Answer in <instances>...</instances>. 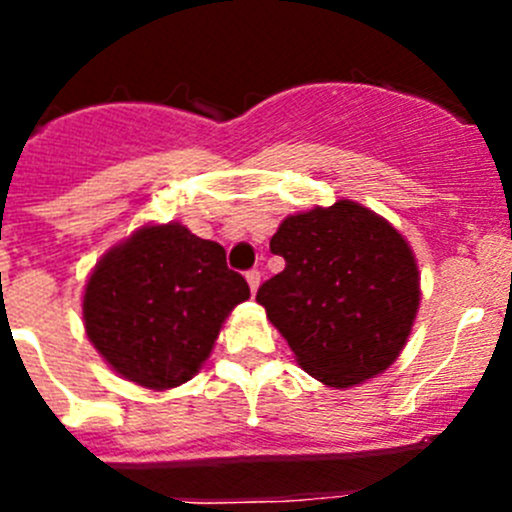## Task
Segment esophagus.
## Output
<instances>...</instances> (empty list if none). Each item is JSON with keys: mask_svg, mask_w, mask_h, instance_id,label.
<instances>
[{"mask_svg": "<svg viewBox=\"0 0 512 512\" xmlns=\"http://www.w3.org/2000/svg\"><path fill=\"white\" fill-rule=\"evenodd\" d=\"M246 282H248V287H251V295H256V289H259V284H261V271L259 269L246 271Z\"/></svg>", "mask_w": 512, "mask_h": 512, "instance_id": "obj_1", "label": "esophagus"}]
</instances>
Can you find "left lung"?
<instances>
[{"instance_id": "1", "label": "left lung", "mask_w": 512, "mask_h": 512, "mask_svg": "<svg viewBox=\"0 0 512 512\" xmlns=\"http://www.w3.org/2000/svg\"><path fill=\"white\" fill-rule=\"evenodd\" d=\"M269 248L284 271L261 284L256 302L307 374L341 390L400 356L420 279L408 241L384 217L338 200L289 215Z\"/></svg>"}]
</instances>
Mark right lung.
Instances as JSON below:
<instances>
[{
  "label": "right lung",
  "mask_w": 512,
  "mask_h": 512,
  "mask_svg": "<svg viewBox=\"0 0 512 512\" xmlns=\"http://www.w3.org/2000/svg\"><path fill=\"white\" fill-rule=\"evenodd\" d=\"M248 297L220 243L179 223L146 225L94 266L84 325L120 377L169 390L200 372L230 310Z\"/></svg>",
  "instance_id": "obj_1"
}]
</instances>
